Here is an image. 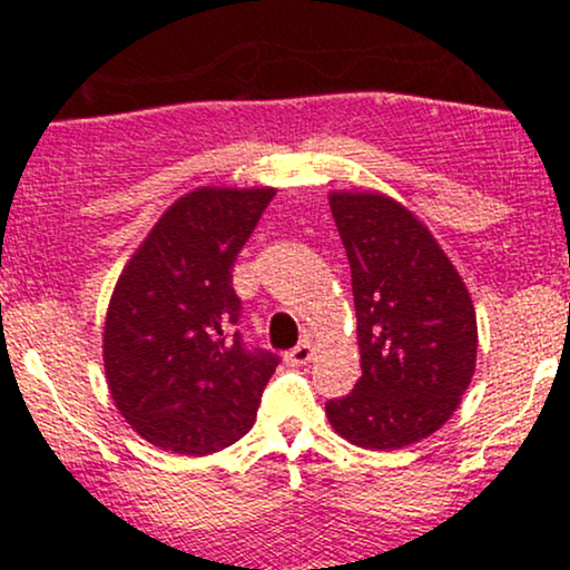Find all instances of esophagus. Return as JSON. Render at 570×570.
I'll return each mask as SVG.
<instances>
[{"label":"esophagus","mask_w":570,"mask_h":570,"mask_svg":"<svg viewBox=\"0 0 570 570\" xmlns=\"http://www.w3.org/2000/svg\"><path fill=\"white\" fill-rule=\"evenodd\" d=\"M311 358H313L311 340H303V343H297L289 353H286V362H289V364H307Z\"/></svg>","instance_id":"esophagus-1"}]
</instances>
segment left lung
I'll use <instances>...</instances> for the list:
<instances>
[{
    "label": "left lung",
    "mask_w": 570,
    "mask_h": 570,
    "mask_svg": "<svg viewBox=\"0 0 570 570\" xmlns=\"http://www.w3.org/2000/svg\"><path fill=\"white\" fill-rule=\"evenodd\" d=\"M330 206L351 263L362 377L351 394L326 402V415L358 448H407L434 434L472 383V297L440 244L396 200L332 193Z\"/></svg>",
    "instance_id": "1"
}]
</instances>
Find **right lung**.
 <instances>
[{"label":"right lung","instance_id":"1","mask_svg":"<svg viewBox=\"0 0 570 570\" xmlns=\"http://www.w3.org/2000/svg\"><path fill=\"white\" fill-rule=\"evenodd\" d=\"M276 189L203 187L168 208L117 281L104 367L122 417L181 455L217 453L257 417L278 353L248 345L233 267Z\"/></svg>","mask_w":570,"mask_h":570}]
</instances>
